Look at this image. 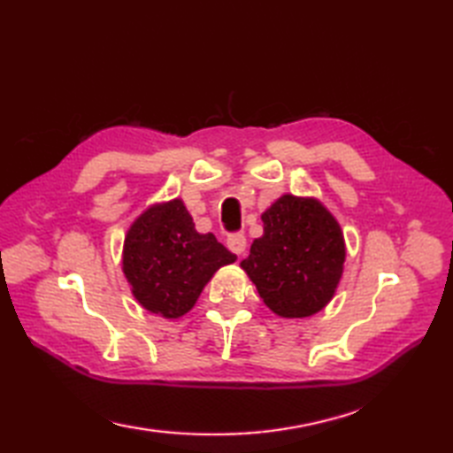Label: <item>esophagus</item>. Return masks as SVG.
Here are the masks:
<instances>
[{
    "instance_id": "esophagus-1",
    "label": "esophagus",
    "mask_w": 453,
    "mask_h": 453,
    "mask_svg": "<svg viewBox=\"0 0 453 453\" xmlns=\"http://www.w3.org/2000/svg\"><path fill=\"white\" fill-rule=\"evenodd\" d=\"M226 246H228L230 251L236 253V256H242V253L246 251V236L240 234V233L230 234V236L226 238Z\"/></svg>"
}]
</instances>
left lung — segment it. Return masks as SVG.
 <instances>
[{
  "mask_svg": "<svg viewBox=\"0 0 453 453\" xmlns=\"http://www.w3.org/2000/svg\"><path fill=\"white\" fill-rule=\"evenodd\" d=\"M263 236L240 263L263 303L282 319L319 313L333 300L346 261L334 215L315 200L280 196L261 215Z\"/></svg>",
  "mask_w": 453,
  "mask_h": 453,
  "instance_id": "obj_1",
  "label": "left lung"
}]
</instances>
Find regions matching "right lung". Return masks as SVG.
Returning a JSON list of instances; mask_svg holds the SVG:
<instances>
[{
	"label": "right lung",
	"mask_w": 453,
	"mask_h": 453,
	"mask_svg": "<svg viewBox=\"0 0 453 453\" xmlns=\"http://www.w3.org/2000/svg\"><path fill=\"white\" fill-rule=\"evenodd\" d=\"M234 261L211 233H197L180 197L150 205L130 225L123 246L132 296L165 319L188 313L213 274Z\"/></svg>",
	"instance_id": "right-lung-1"
}]
</instances>
